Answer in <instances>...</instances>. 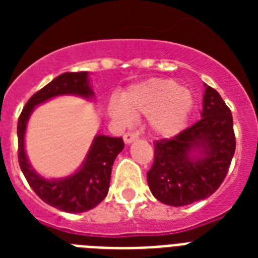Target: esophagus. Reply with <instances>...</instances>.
I'll use <instances>...</instances> for the list:
<instances>
[{
	"mask_svg": "<svg viewBox=\"0 0 258 258\" xmlns=\"http://www.w3.org/2000/svg\"><path fill=\"white\" fill-rule=\"evenodd\" d=\"M138 135L139 134L135 133V131H128V133H125L124 135H123V139H124L125 143H131V142H134L135 139H138Z\"/></svg>",
	"mask_w": 258,
	"mask_h": 258,
	"instance_id": "esophagus-1",
	"label": "esophagus"
}]
</instances>
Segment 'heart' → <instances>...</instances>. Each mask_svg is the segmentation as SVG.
Listing matches in <instances>:
<instances>
[{"mask_svg": "<svg viewBox=\"0 0 258 258\" xmlns=\"http://www.w3.org/2000/svg\"><path fill=\"white\" fill-rule=\"evenodd\" d=\"M124 105H112V113L123 123L135 115H151V127L161 137H172L183 128L192 107L191 93L174 80L151 79L133 87L124 95Z\"/></svg>", "mask_w": 258, "mask_h": 258, "instance_id": "obj_1", "label": "heart"}]
</instances>
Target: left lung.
Wrapping results in <instances>:
<instances>
[{
	"label": "left lung",
	"instance_id": "8db88e82",
	"mask_svg": "<svg viewBox=\"0 0 258 258\" xmlns=\"http://www.w3.org/2000/svg\"><path fill=\"white\" fill-rule=\"evenodd\" d=\"M202 117L172 138L154 142L147 172L153 196L170 206L205 200L224 182L236 151L232 112L216 89L205 84ZM198 149L201 157L191 153Z\"/></svg>",
	"mask_w": 258,
	"mask_h": 258
}]
</instances>
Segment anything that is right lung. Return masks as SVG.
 Returning <instances> with one entry per match:
<instances>
[{"instance_id": "obj_1", "label": "right lung", "mask_w": 258, "mask_h": 258, "mask_svg": "<svg viewBox=\"0 0 258 258\" xmlns=\"http://www.w3.org/2000/svg\"><path fill=\"white\" fill-rule=\"evenodd\" d=\"M66 93L92 96V89L88 86V74L66 72L53 79L26 101L17 123L18 163L30 187L45 204L67 213H83L93 209L107 197L113 161L124 147V142L121 138L97 135L84 165L74 175L60 180H48L37 175L28 163L24 151L26 123L34 105Z\"/></svg>"}]
</instances>
